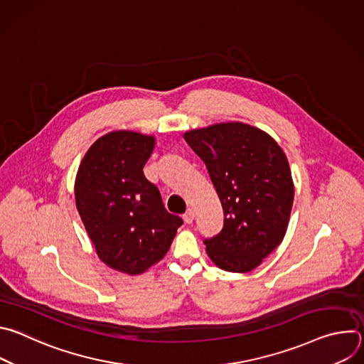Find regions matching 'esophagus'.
<instances>
[{
    "label": "esophagus",
    "instance_id": "1",
    "mask_svg": "<svg viewBox=\"0 0 364 364\" xmlns=\"http://www.w3.org/2000/svg\"><path fill=\"white\" fill-rule=\"evenodd\" d=\"M183 219L186 223H191L194 220V212L191 209H187V212L183 215Z\"/></svg>",
    "mask_w": 364,
    "mask_h": 364
}]
</instances>
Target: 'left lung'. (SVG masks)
I'll return each instance as SVG.
<instances>
[{
    "instance_id": "obj_1",
    "label": "left lung",
    "mask_w": 364,
    "mask_h": 364,
    "mask_svg": "<svg viewBox=\"0 0 364 364\" xmlns=\"http://www.w3.org/2000/svg\"><path fill=\"white\" fill-rule=\"evenodd\" d=\"M204 161L223 207V229L204 239L212 261L229 272H249L282 242L294 183L281 146L255 127L229 122L184 134Z\"/></svg>"
}]
</instances>
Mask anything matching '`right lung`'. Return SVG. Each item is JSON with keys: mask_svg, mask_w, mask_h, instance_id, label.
I'll return each mask as SVG.
<instances>
[{"mask_svg": "<svg viewBox=\"0 0 364 364\" xmlns=\"http://www.w3.org/2000/svg\"><path fill=\"white\" fill-rule=\"evenodd\" d=\"M154 144V136L131 131L103 135L87 149L75 183L77 212L99 259L129 275L161 261L183 225L144 176Z\"/></svg>", "mask_w": 364, "mask_h": 364, "instance_id": "add662e5", "label": "right lung"}]
</instances>
